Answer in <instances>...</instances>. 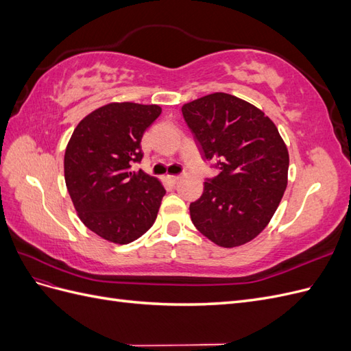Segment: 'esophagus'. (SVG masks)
<instances>
[{
	"label": "esophagus",
	"instance_id": "34e87169",
	"mask_svg": "<svg viewBox=\"0 0 351 351\" xmlns=\"http://www.w3.org/2000/svg\"><path fill=\"white\" fill-rule=\"evenodd\" d=\"M167 180H168V182L171 183V184H176V183L178 182V180H180V176H167Z\"/></svg>",
	"mask_w": 351,
	"mask_h": 351
}]
</instances>
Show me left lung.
<instances>
[{
  "label": "left lung",
  "mask_w": 351,
  "mask_h": 351,
  "mask_svg": "<svg viewBox=\"0 0 351 351\" xmlns=\"http://www.w3.org/2000/svg\"><path fill=\"white\" fill-rule=\"evenodd\" d=\"M182 112L202 155L219 169L190 204V217L218 246H241L268 226L280 205L289 174L287 146L269 117L228 93L184 104Z\"/></svg>",
  "instance_id": "8db88e82"
}]
</instances>
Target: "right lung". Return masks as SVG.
Returning <instances> with one entry per match:
<instances>
[{
	"label": "right lung",
	"instance_id": "obj_1",
	"mask_svg": "<svg viewBox=\"0 0 351 351\" xmlns=\"http://www.w3.org/2000/svg\"><path fill=\"white\" fill-rule=\"evenodd\" d=\"M158 105L112 102L74 129L64 155V178L79 218L99 237L127 244L152 227L165 189L133 165L143 158L145 130Z\"/></svg>",
	"mask_w": 351,
	"mask_h": 351
}]
</instances>
